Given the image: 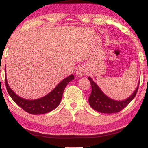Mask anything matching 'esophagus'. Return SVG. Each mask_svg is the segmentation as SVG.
<instances>
[{
	"instance_id": "34e87169",
	"label": "esophagus",
	"mask_w": 148,
	"mask_h": 148,
	"mask_svg": "<svg viewBox=\"0 0 148 148\" xmlns=\"http://www.w3.org/2000/svg\"><path fill=\"white\" fill-rule=\"evenodd\" d=\"M87 73L86 70L85 69L84 67H80L77 70L76 72V75L77 76L79 77H81L84 76V75H86Z\"/></svg>"
}]
</instances>
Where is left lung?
<instances>
[{
    "mask_svg": "<svg viewBox=\"0 0 148 148\" xmlns=\"http://www.w3.org/2000/svg\"><path fill=\"white\" fill-rule=\"evenodd\" d=\"M88 79L90 80L92 85V93L89 97L90 105L96 111L107 114L119 112L122 110L135 98L139 88V86H137L135 92L126 100L116 101L106 96L101 91L98 85L94 83L90 77H88Z\"/></svg>",
    "mask_w": 148,
    "mask_h": 148,
    "instance_id": "1",
    "label": "left lung"
}]
</instances>
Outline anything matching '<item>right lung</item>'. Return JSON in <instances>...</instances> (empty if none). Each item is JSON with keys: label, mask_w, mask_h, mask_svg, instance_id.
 Segmentation results:
<instances>
[{"label": "right lung", "mask_w": 148, "mask_h": 148, "mask_svg": "<svg viewBox=\"0 0 148 148\" xmlns=\"http://www.w3.org/2000/svg\"><path fill=\"white\" fill-rule=\"evenodd\" d=\"M73 79H74V75H71L60 82L56 88L46 96L37 100H25L17 96L10 88L5 74V85L9 96L18 106L32 114H45L56 108L61 101L64 88H66V85Z\"/></svg>", "instance_id": "right-lung-1"}]
</instances>
